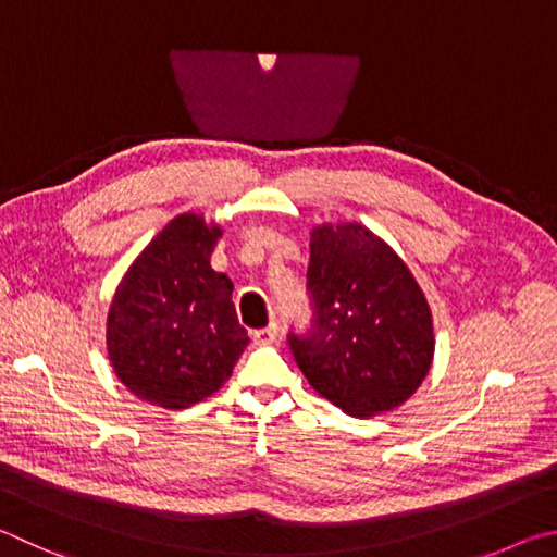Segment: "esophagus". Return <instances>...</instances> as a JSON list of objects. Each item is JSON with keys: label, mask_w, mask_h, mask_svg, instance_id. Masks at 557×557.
I'll use <instances>...</instances> for the list:
<instances>
[{"label": "esophagus", "mask_w": 557, "mask_h": 557, "mask_svg": "<svg viewBox=\"0 0 557 557\" xmlns=\"http://www.w3.org/2000/svg\"><path fill=\"white\" fill-rule=\"evenodd\" d=\"M276 337H278V325L276 323H269L267 327L253 330V343H257V345H271V343H276Z\"/></svg>", "instance_id": "esophagus-1"}]
</instances>
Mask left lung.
Segmentation results:
<instances>
[{
    "instance_id": "1",
    "label": "left lung",
    "mask_w": 557,
    "mask_h": 557,
    "mask_svg": "<svg viewBox=\"0 0 557 557\" xmlns=\"http://www.w3.org/2000/svg\"><path fill=\"white\" fill-rule=\"evenodd\" d=\"M313 323L288 333L300 372L345 413L369 418L401 406L431 369L433 318L413 273L357 222L310 232Z\"/></svg>"
}]
</instances>
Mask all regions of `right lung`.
Instances as JSON below:
<instances>
[{
  "label": "right lung",
  "instance_id": "right-lung-1",
  "mask_svg": "<svg viewBox=\"0 0 557 557\" xmlns=\"http://www.w3.org/2000/svg\"><path fill=\"white\" fill-rule=\"evenodd\" d=\"M222 230L185 212L156 234L116 286L107 315L114 374L141 401L188 408L232 376L247 330L232 281L210 267Z\"/></svg>",
  "mask_w": 557,
  "mask_h": 557
}]
</instances>
